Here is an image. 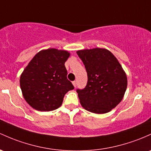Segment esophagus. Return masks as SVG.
<instances>
[{
    "mask_svg": "<svg viewBox=\"0 0 151 151\" xmlns=\"http://www.w3.org/2000/svg\"><path fill=\"white\" fill-rule=\"evenodd\" d=\"M72 84L74 85V87H76V86H77V82H76V81H74V82H72Z\"/></svg>",
    "mask_w": 151,
    "mask_h": 151,
    "instance_id": "1",
    "label": "esophagus"
}]
</instances>
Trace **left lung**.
<instances>
[{
    "label": "left lung",
    "instance_id": "8db88e82",
    "mask_svg": "<svg viewBox=\"0 0 151 151\" xmlns=\"http://www.w3.org/2000/svg\"><path fill=\"white\" fill-rule=\"evenodd\" d=\"M87 73L85 88L77 89L81 105L89 112L104 114L121 102L127 79L121 64L110 51L102 48L77 51Z\"/></svg>",
    "mask_w": 151,
    "mask_h": 151
}]
</instances>
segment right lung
I'll use <instances>...</instances> for the list:
<instances>
[{
	"mask_svg": "<svg viewBox=\"0 0 151 151\" xmlns=\"http://www.w3.org/2000/svg\"><path fill=\"white\" fill-rule=\"evenodd\" d=\"M66 50L44 49L30 61L20 77V87L27 103L36 110L52 111L62 105L64 95L74 89L67 79Z\"/></svg>",
	"mask_w": 151,
	"mask_h": 151,
	"instance_id": "add662e5",
	"label": "right lung"
}]
</instances>
